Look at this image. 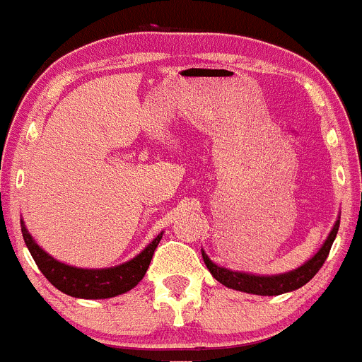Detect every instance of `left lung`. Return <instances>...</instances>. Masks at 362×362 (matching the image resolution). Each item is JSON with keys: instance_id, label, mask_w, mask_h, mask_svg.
I'll return each mask as SVG.
<instances>
[{"instance_id": "1", "label": "left lung", "mask_w": 362, "mask_h": 362, "mask_svg": "<svg viewBox=\"0 0 362 362\" xmlns=\"http://www.w3.org/2000/svg\"><path fill=\"white\" fill-rule=\"evenodd\" d=\"M338 229H339V220L336 222V226L332 227L329 238L325 240L322 249L315 254V257H311L308 263H304L300 268H297V270L288 272V274H282V275L264 277V275H249V274H242V272L227 270V268L216 267V264L206 256L204 250H202V259H204L206 267H208V270L211 272L213 277H215L218 282H222L223 286L227 288H233V290L245 291V293H252V295H264V297H267V295L268 297H272V295L288 293V291H293V290H298V288H302L305 282H309L316 274H318V270L323 267L327 256H329L330 247H332L334 243V238H336V235H338Z\"/></svg>"}]
</instances>
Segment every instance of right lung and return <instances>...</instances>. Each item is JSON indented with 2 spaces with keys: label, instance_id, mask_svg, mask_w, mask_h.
I'll return each instance as SVG.
<instances>
[{
  "label": "right lung",
  "instance_id": "right-lung-1",
  "mask_svg": "<svg viewBox=\"0 0 362 362\" xmlns=\"http://www.w3.org/2000/svg\"><path fill=\"white\" fill-rule=\"evenodd\" d=\"M21 230H23L24 243L28 247L30 254L35 259L37 267L42 272L44 277L62 293L76 298H110L135 288L146 275L154 250H156L161 235H163V233H160L139 256L133 257L127 263L113 268H103V270H87V268L69 267V264L53 259L49 254L44 252L33 242L32 235L26 230L23 222H21Z\"/></svg>",
  "mask_w": 362,
  "mask_h": 362
}]
</instances>
